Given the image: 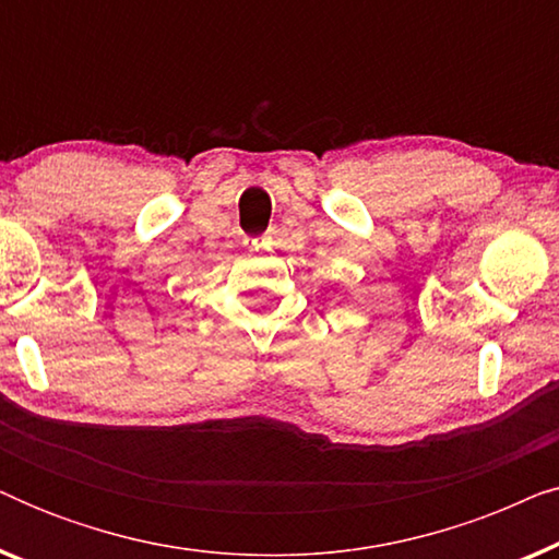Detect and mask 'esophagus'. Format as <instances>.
<instances>
[{
  "instance_id": "34e87169",
  "label": "esophagus",
  "mask_w": 559,
  "mask_h": 559,
  "mask_svg": "<svg viewBox=\"0 0 559 559\" xmlns=\"http://www.w3.org/2000/svg\"><path fill=\"white\" fill-rule=\"evenodd\" d=\"M247 243H249V249H251V251H257V249L270 247L272 239H270V236H264V239H251V241H247Z\"/></svg>"
}]
</instances>
